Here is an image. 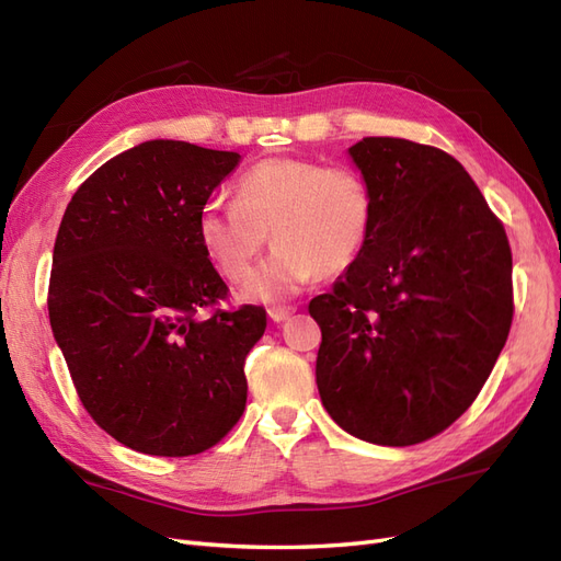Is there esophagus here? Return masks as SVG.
<instances>
[{
	"label": "esophagus",
	"instance_id": "34e87169",
	"mask_svg": "<svg viewBox=\"0 0 561 561\" xmlns=\"http://www.w3.org/2000/svg\"><path fill=\"white\" fill-rule=\"evenodd\" d=\"M295 313V307H271L268 309V318L274 320V322H283V320H287Z\"/></svg>",
	"mask_w": 561,
	"mask_h": 561
}]
</instances>
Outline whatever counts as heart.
<instances>
[{
    "label": "heart",
    "mask_w": 561,
    "mask_h": 561,
    "mask_svg": "<svg viewBox=\"0 0 561 561\" xmlns=\"http://www.w3.org/2000/svg\"><path fill=\"white\" fill-rule=\"evenodd\" d=\"M375 225V192L353 165L274 157L236 182V203L201 210L198 236L231 283L252 276L268 233L278 245L248 287L250 299H285L318 274L336 276L360 257Z\"/></svg>",
    "instance_id": "b5f03b06"
}]
</instances>
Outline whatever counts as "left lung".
Instances as JSON below:
<instances>
[{"label": "left lung", "mask_w": 561, "mask_h": 561, "mask_svg": "<svg viewBox=\"0 0 561 561\" xmlns=\"http://www.w3.org/2000/svg\"><path fill=\"white\" fill-rule=\"evenodd\" d=\"M348 154L375 225L332 293L309 304L318 393L346 433L426 443L480 396L513 325V252L501 219L447 151L363 138Z\"/></svg>", "instance_id": "obj_1"}]
</instances>
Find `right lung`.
I'll use <instances>...</instances> for the list:
<instances>
[{"label":"right lung","instance_id":"add662e5","mask_svg":"<svg viewBox=\"0 0 561 561\" xmlns=\"http://www.w3.org/2000/svg\"><path fill=\"white\" fill-rule=\"evenodd\" d=\"M236 151L151 140L103 163L67 203L48 318L83 410L140 454L215 447L248 400L243 363L266 330L198 236L201 210Z\"/></svg>","mask_w":561,"mask_h":561}]
</instances>
